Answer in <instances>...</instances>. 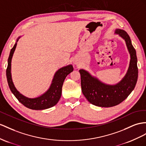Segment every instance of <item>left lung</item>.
Returning <instances> with one entry per match:
<instances>
[{"label": "left lung", "instance_id": "left-lung-1", "mask_svg": "<svg viewBox=\"0 0 146 146\" xmlns=\"http://www.w3.org/2000/svg\"><path fill=\"white\" fill-rule=\"evenodd\" d=\"M115 33L125 39L131 57L129 68L124 78L117 84L109 85L102 83L87 71L83 69L79 71L83 94L89 102L96 106L110 107L118 105L128 98L137 83L138 68L136 50L125 31L117 29Z\"/></svg>", "mask_w": 146, "mask_h": 146}]
</instances>
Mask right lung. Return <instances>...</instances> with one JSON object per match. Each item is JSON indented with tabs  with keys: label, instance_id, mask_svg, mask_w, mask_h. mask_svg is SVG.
I'll list each match as a JSON object with an SVG mask.
<instances>
[{
	"label": "right lung",
	"instance_id": "1",
	"mask_svg": "<svg viewBox=\"0 0 146 146\" xmlns=\"http://www.w3.org/2000/svg\"><path fill=\"white\" fill-rule=\"evenodd\" d=\"M19 37L17 40L16 43L10 50L8 59V66L6 70L7 81L11 91L16 97L18 101L21 102L26 107L32 110H44L55 106L60 99L62 95V88L63 83L66 76L73 71V67L72 65H67L60 68L55 73L52 80L49 89L40 96L36 98H28L24 96L18 92L15 87L11 75V62L13 53L15 50Z\"/></svg>",
	"mask_w": 146,
	"mask_h": 146
}]
</instances>
